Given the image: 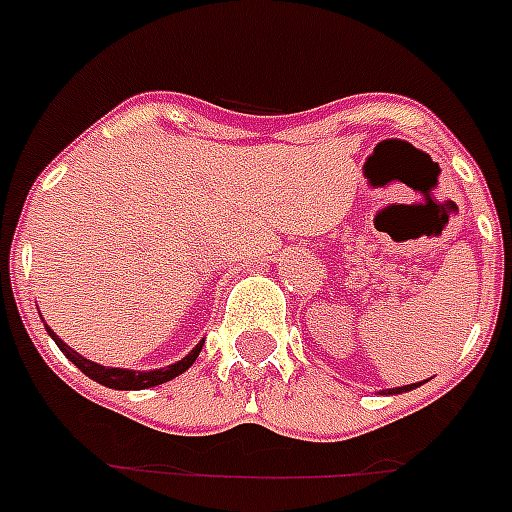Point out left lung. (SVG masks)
Segmentation results:
<instances>
[{
	"label": "left lung",
	"instance_id": "left-lung-1",
	"mask_svg": "<svg viewBox=\"0 0 512 512\" xmlns=\"http://www.w3.org/2000/svg\"><path fill=\"white\" fill-rule=\"evenodd\" d=\"M410 388L412 386H402V388H391V391H394V394H396V391H410ZM391 391H388V394H391Z\"/></svg>",
	"mask_w": 512,
	"mask_h": 512
}]
</instances>
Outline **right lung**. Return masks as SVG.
<instances>
[{"label":"right lung","mask_w":512,"mask_h":512,"mask_svg":"<svg viewBox=\"0 0 512 512\" xmlns=\"http://www.w3.org/2000/svg\"><path fill=\"white\" fill-rule=\"evenodd\" d=\"M47 333L55 338V343L60 346V351H63L65 357L71 359L73 365L79 367L84 375H89L92 380H97V383H102V386L108 388H118V391H140V388H150V386H161V383H166V380L177 378V375H182V372L187 370V367L198 359L200 354V346L203 343H198L195 349L187 354L182 362H177V365L171 367H163V370H150V372H134V370H121V367H102L97 365V362H89V359H84L79 354V351H73L71 346H65L63 338H57L52 330L47 327Z\"/></svg>","instance_id":"right-lung-1"}]
</instances>
